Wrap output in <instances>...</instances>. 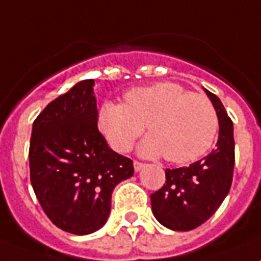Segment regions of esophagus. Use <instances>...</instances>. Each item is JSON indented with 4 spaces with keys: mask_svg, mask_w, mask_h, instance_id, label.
I'll return each instance as SVG.
<instances>
[{
    "mask_svg": "<svg viewBox=\"0 0 261 261\" xmlns=\"http://www.w3.org/2000/svg\"><path fill=\"white\" fill-rule=\"evenodd\" d=\"M133 166H135L136 171H140L142 168H145V164H142V162H139V161H135L133 162Z\"/></svg>",
    "mask_w": 261,
    "mask_h": 261,
    "instance_id": "esophagus-1",
    "label": "esophagus"
}]
</instances>
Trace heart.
Here are the masks:
<instances>
[{
    "label": "heart",
    "instance_id": "1",
    "mask_svg": "<svg viewBox=\"0 0 261 261\" xmlns=\"http://www.w3.org/2000/svg\"><path fill=\"white\" fill-rule=\"evenodd\" d=\"M99 125L113 149L126 152L148 125L140 142L142 157H161L173 164L195 161L213 145L217 112L200 93L177 83H157L128 91L124 104L107 101L99 111Z\"/></svg>",
    "mask_w": 261,
    "mask_h": 261
}]
</instances>
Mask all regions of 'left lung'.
Here are the masks:
<instances>
[{
  "instance_id": "1",
  "label": "left lung",
  "mask_w": 261,
  "mask_h": 261,
  "mask_svg": "<svg viewBox=\"0 0 261 261\" xmlns=\"http://www.w3.org/2000/svg\"><path fill=\"white\" fill-rule=\"evenodd\" d=\"M219 120L217 146L188 168L166 169V181L150 195L155 219L174 231H190L219 208L232 184L235 165L233 125L219 97L204 88Z\"/></svg>"
}]
</instances>
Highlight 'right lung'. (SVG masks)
<instances>
[{"mask_svg": "<svg viewBox=\"0 0 261 261\" xmlns=\"http://www.w3.org/2000/svg\"><path fill=\"white\" fill-rule=\"evenodd\" d=\"M95 80H82L39 113L30 139V181L57 227L88 235L106 224L113 189L135 173L97 129Z\"/></svg>", "mask_w": 261, "mask_h": 261, "instance_id": "add662e5", "label": "right lung"}]
</instances>
